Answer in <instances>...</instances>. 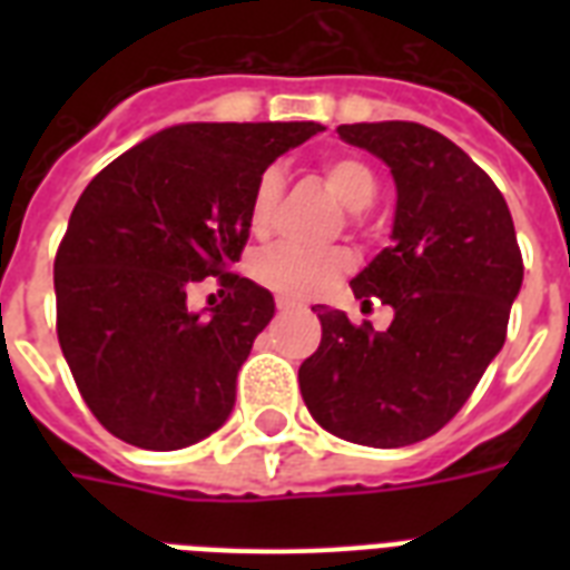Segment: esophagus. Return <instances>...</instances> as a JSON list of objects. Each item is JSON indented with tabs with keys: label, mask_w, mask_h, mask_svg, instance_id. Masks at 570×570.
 <instances>
[{
	"label": "esophagus",
	"mask_w": 570,
	"mask_h": 570,
	"mask_svg": "<svg viewBox=\"0 0 570 570\" xmlns=\"http://www.w3.org/2000/svg\"><path fill=\"white\" fill-rule=\"evenodd\" d=\"M277 311H293V307H295V304L293 302H286V298H277Z\"/></svg>",
	"instance_id": "esophagus-1"
}]
</instances>
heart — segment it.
<instances>
[{
	"instance_id": "obj_1",
	"label": "heart",
	"mask_w": 570,
	"mask_h": 570,
	"mask_svg": "<svg viewBox=\"0 0 570 570\" xmlns=\"http://www.w3.org/2000/svg\"><path fill=\"white\" fill-rule=\"evenodd\" d=\"M322 177L340 204L355 213L373 206L379 197V177L357 156H331L328 163L322 165ZM281 197H284V174L277 168H266L259 174L248 204L250 230L257 236L275 230ZM352 266H355V257L346 248L316 250L302 248V245H275V248L259 250L250 263V272L259 284L286 302H307V298L328 293L331 286H337L352 272Z\"/></svg>"
}]
</instances>
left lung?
Listing matches in <instances>:
<instances>
[{
    "instance_id": "obj_1",
    "label": "left lung",
    "mask_w": 570,
    "mask_h": 570,
    "mask_svg": "<svg viewBox=\"0 0 570 570\" xmlns=\"http://www.w3.org/2000/svg\"><path fill=\"white\" fill-rule=\"evenodd\" d=\"M396 183L393 245L352 281L393 307L387 331L316 304L322 343L298 370L313 420L343 441L396 450L441 432L505 343L523 259L494 180L450 138L411 120L343 124Z\"/></svg>"
}]
</instances>
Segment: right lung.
I'll return each mask as SVG.
<instances>
[{
	"label": "right lung",
	"mask_w": 570,
	"mask_h": 570,
	"mask_svg": "<svg viewBox=\"0 0 570 570\" xmlns=\"http://www.w3.org/2000/svg\"><path fill=\"white\" fill-rule=\"evenodd\" d=\"M322 124H180L106 165L56 254L58 343L85 405L141 450L222 429L236 375L275 316L268 289L227 268L248 242L259 174ZM218 274L225 302L195 314L188 284Z\"/></svg>",
	"instance_id": "1"
}]
</instances>
